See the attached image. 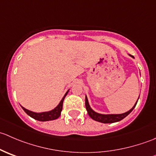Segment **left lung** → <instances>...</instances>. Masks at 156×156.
Returning <instances> with one entry per match:
<instances>
[{
    "instance_id": "1",
    "label": "left lung",
    "mask_w": 156,
    "mask_h": 156,
    "mask_svg": "<svg viewBox=\"0 0 156 156\" xmlns=\"http://www.w3.org/2000/svg\"><path fill=\"white\" fill-rule=\"evenodd\" d=\"M129 56H131L132 58H134L131 55L128 54ZM139 97H138V100H139ZM138 100H136V103L134 104V106L130 108L129 111L126 112L125 113H122V114H101V113L96 112L95 111L92 109L89 104V102H88L87 96H85V106L86 109H87L88 115H89L90 117L92 119H94V121H97V122H101V123L104 124H108V123H115V122H118L119 121L122 120L123 119H125L126 116L128 115L132 111H133V108L136 106V103H137Z\"/></svg>"
}]
</instances>
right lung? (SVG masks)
<instances>
[{
    "label": "right lung",
    "mask_w": 156,
    "mask_h": 156,
    "mask_svg": "<svg viewBox=\"0 0 156 156\" xmlns=\"http://www.w3.org/2000/svg\"><path fill=\"white\" fill-rule=\"evenodd\" d=\"M69 91V90H68L67 92L66 93L64 97H62V99L61 100V101L59 102V104L57 105V106H56L53 109L50 110V111L42 112H34L30 111V110L27 109V108L23 107L22 106L21 107L23 108V109L24 110L25 112H26L28 115H29L30 117L35 119V120L40 121V122H48V121L55 120V119H58V118L59 117V115H61V112H62V104H63L64 99H65V97H66Z\"/></svg>",
    "instance_id": "1"
}]
</instances>
